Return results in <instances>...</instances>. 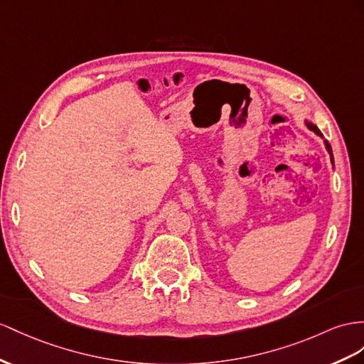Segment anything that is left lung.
I'll use <instances>...</instances> for the list:
<instances>
[{"mask_svg":"<svg viewBox=\"0 0 364 364\" xmlns=\"http://www.w3.org/2000/svg\"><path fill=\"white\" fill-rule=\"evenodd\" d=\"M306 124H307V127H309L311 130H314V132H315L316 135H320V136H323V135H321V132H320V129H318V127H316L315 124H312V123H306ZM324 143H326V149H328V152H329V154H331V156H332V147H331V144H329L328 141H324ZM332 161H333V158H332Z\"/></svg>","mask_w":364,"mask_h":364,"instance_id":"left-lung-1","label":"left lung"}]
</instances>
